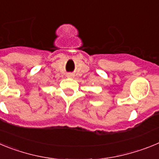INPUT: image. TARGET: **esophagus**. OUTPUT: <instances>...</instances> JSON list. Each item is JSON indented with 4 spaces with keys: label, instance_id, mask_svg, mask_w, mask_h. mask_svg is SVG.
<instances>
[{
    "label": "esophagus",
    "instance_id": "esophagus-1",
    "mask_svg": "<svg viewBox=\"0 0 159 159\" xmlns=\"http://www.w3.org/2000/svg\"><path fill=\"white\" fill-rule=\"evenodd\" d=\"M67 76L68 77V78H73V77H74V74H72V73H68L67 75Z\"/></svg>",
    "mask_w": 159,
    "mask_h": 159
}]
</instances>
